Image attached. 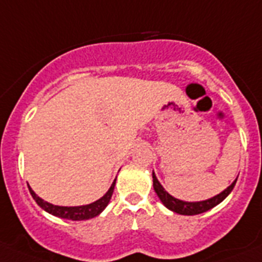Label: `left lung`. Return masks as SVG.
<instances>
[{"label": "left lung", "instance_id": "8db88e82", "mask_svg": "<svg viewBox=\"0 0 262 262\" xmlns=\"http://www.w3.org/2000/svg\"><path fill=\"white\" fill-rule=\"evenodd\" d=\"M236 181H237V178L235 179V182H233L229 187H227L223 192H220V194L216 195V196L211 198V199L203 200V202H183V200L175 199L174 196H171V195L161 186V183H159L158 179H157L156 174L153 172L154 191L157 192V195H158V198L161 199V202H162L169 210L174 211V212L179 213V215H198V213L206 212V211L213 208V207L217 206L219 203H222L223 200L228 196L229 192H231V191L233 190V187H235Z\"/></svg>", "mask_w": 262, "mask_h": 262}]
</instances>
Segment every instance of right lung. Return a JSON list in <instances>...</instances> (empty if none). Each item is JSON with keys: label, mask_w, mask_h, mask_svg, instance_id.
I'll return each mask as SVG.
<instances>
[{"label": "right lung", "mask_w": 262, "mask_h": 262, "mask_svg": "<svg viewBox=\"0 0 262 262\" xmlns=\"http://www.w3.org/2000/svg\"><path fill=\"white\" fill-rule=\"evenodd\" d=\"M116 181L113 182L111 188L108 190L105 195H104L101 199L93 202V203L87 204V206H79V207H60V206H54V204H50L47 202H45L43 199H40L38 195L34 192L33 190L29 186V190H30L31 196L34 198L38 206L40 208H43L45 211H47L49 213L54 216H58V217H62V219H68V220H88L91 217H95L99 213L103 212V210L108 206L109 200L112 198L113 190H115Z\"/></svg>", "instance_id": "obj_1"}]
</instances>
